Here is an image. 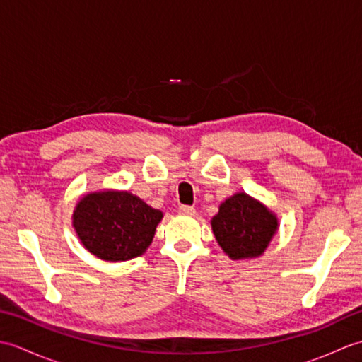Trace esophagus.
I'll return each instance as SVG.
<instances>
[{
    "mask_svg": "<svg viewBox=\"0 0 362 362\" xmlns=\"http://www.w3.org/2000/svg\"><path fill=\"white\" fill-rule=\"evenodd\" d=\"M179 213L183 214V216H194L196 209H194V206H189V205H182V206H179Z\"/></svg>",
    "mask_w": 362,
    "mask_h": 362,
    "instance_id": "1",
    "label": "esophagus"
}]
</instances>
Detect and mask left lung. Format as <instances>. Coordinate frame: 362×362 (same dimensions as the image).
I'll return each mask as SVG.
<instances>
[{"label": "left lung", "instance_id": "left-lung-1", "mask_svg": "<svg viewBox=\"0 0 362 362\" xmlns=\"http://www.w3.org/2000/svg\"><path fill=\"white\" fill-rule=\"evenodd\" d=\"M279 218L247 193H235L221 202L211 228L221 249L232 259L263 255L279 232Z\"/></svg>", "mask_w": 362, "mask_h": 362}]
</instances>
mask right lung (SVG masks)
I'll use <instances>...</instances> for the list:
<instances>
[{
  "label": "right lung",
  "instance_id": "right-lung-1",
  "mask_svg": "<svg viewBox=\"0 0 362 362\" xmlns=\"http://www.w3.org/2000/svg\"><path fill=\"white\" fill-rule=\"evenodd\" d=\"M71 219L91 255L117 263L148 250L163 213L129 191L99 189L79 199Z\"/></svg>",
  "mask_w": 362,
  "mask_h": 362
}]
</instances>
